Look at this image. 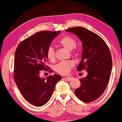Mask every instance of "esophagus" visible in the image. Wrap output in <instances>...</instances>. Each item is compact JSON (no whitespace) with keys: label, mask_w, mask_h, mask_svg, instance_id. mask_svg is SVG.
I'll return each mask as SVG.
<instances>
[{"label":"esophagus","mask_w":122,"mask_h":122,"mask_svg":"<svg viewBox=\"0 0 122 122\" xmlns=\"http://www.w3.org/2000/svg\"><path fill=\"white\" fill-rule=\"evenodd\" d=\"M72 78H73L71 77V76H66V77L64 78V79H66V81H70L71 79H72Z\"/></svg>","instance_id":"34e87169"}]
</instances>
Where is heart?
I'll return each instance as SVG.
<instances>
[{
	"label": "heart",
	"instance_id": "obj_1",
	"mask_svg": "<svg viewBox=\"0 0 122 122\" xmlns=\"http://www.w3.org/2000/svg\"><path fill=\"white\" fill-rule=\"evenodd\" d=\"M59 44L65 49L71 51L73 54L78 55V51L75 47L76 44V41L74 38L66 36L59 40ZM46 57L50 61H53L56 59L54 49L50 46L46 51ZM73 66V63L71 61H61L56 65L55 67L56 71L61 75H66L70 72Z\"/></svg>",
	"mask_w": 122,
	"mask_h": 122
}]
</instances>
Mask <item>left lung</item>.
I'll return each instance as SVG.
<instances>
[{"mask_svg":"<svg viewBox=\"0 0 122 122\" xmlns=\"http://www.w3.org/2000/svg\"><path fill=\"white\" fill-rule=\"evenodd\" d=\"M81 41L83 53L77 71L86 69V78L80 79L81 84L75 90L76 96L84 102L96 101L104 92L109 81L112 60L111 51L104 40L96 33L82 27L68 28Z\"/></svg>","mask_w":122,"mask_h":122,"instance_id":"obj_1","label":"left lung"}]
</instances>
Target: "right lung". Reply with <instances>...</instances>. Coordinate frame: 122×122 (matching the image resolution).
I'll return each instance as SVG.
<instances>
[{
    "mask_svg": "<svg viewBox=\"0 0 122 122\" xmlns=\"http://www.w3.org/2000/svg\"><path fill=\"white\" fill-rule=\"evenodd\" d=\"M61 32L44 30L26 38L16 48L14 58V77L23 97L31 104L41 107L46 104L61 76H39L41 71H49L46 66V51L53 39ZM50 72H52L50 70Z\"/></svg>",
    "mask_w": 122,
    "mask_h": 122,
    "instance_id": "1",
    "label": "right lung"
}]
</instances>
